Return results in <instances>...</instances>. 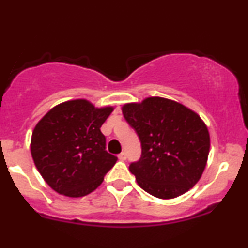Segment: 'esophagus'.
Listing matches in <instances>:
<instances>
[{
  "mask_svg": "<svg viewBox=\"0 0 248 248\" xmlns=\"http://www.w3.org/2000/svg\"><path fill=\"white\" fill-rule=\"evenodd\" d=\"M118 157H119V159H120V160H126L127 159V155L124 153H121Z\"/></svg>",
  "mask_w": 248,
  "mask_h": 248,
  "instance_id": "34e87169",
  "label": "esophagus"
}]
</instances>
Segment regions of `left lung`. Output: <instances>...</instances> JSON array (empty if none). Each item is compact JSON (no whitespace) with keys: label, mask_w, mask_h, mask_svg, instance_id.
<instances>
[{"label":"left lung","mask_w":248,"mask_h":248,"mask_svg":"<svg viewBox=\"0 0 248 248\" xmlns=\"http://www.w3.org/2000/svg\"><path fill=\"white\" fill-rule=\"evenodd\" d=\"M122 113L141 140V159L129 166L139 186L163 200L195 186L210 150L209 130L198 113L163 97L127 103Z\"/></svg>","instance_id":"obj_1"}]
</instances>
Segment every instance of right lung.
<instances>
[{
  "mask_svg": "<svg viewBox=\"0 0 248 248\" xmlns=\"http://www.w3.org/2000/svg\"><path fill=\"white\" fill-rule=\"evenodd\" d=\"M113 106L95 107L90 100H67L50 108L35 124L31 137L34 165L47 185L69 198L97 189L118 160L105 150L100 127Z\"/></svg>",
  "mask_w": 248,
  "mask_h": 248,
  "instance_id": "add662e5",
  "label": "right lung"
}]
</instances>
